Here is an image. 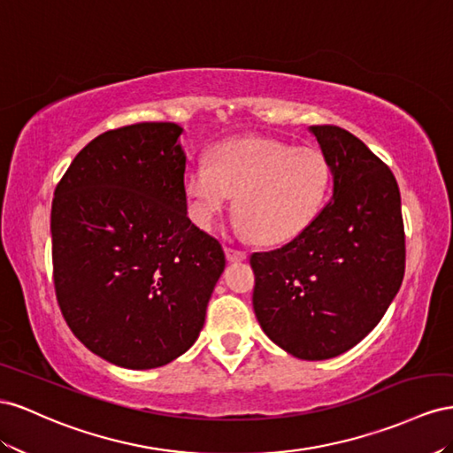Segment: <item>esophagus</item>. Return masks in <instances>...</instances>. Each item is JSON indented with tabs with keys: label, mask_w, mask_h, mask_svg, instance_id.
Listing matches in <instances>:
<instances>
[{
	"label": "esophagus",
	"mask_w": 453,
	"mask_h": 453,
	"mask_svg": "<svg viewBox=\"0 0 453 453\" xmlns=\"http://www.w3.org/2000/svg\"><path fill=\"white\" fill-rule=\"evenodd\" d=\"M226 256H227L229 262H242V260H247V252L239 250V249H234V247H226Z\"/></svg>",
	"instance_id": "obj_1"
}]
</instances>
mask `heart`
I'll list each match as a JSON object with an SVG mask.
<instances>
[{"label":"heart","mask_w":453,"mask_h":453,"mask_svg":"<svg viewBox=\"0 0 453 453\" xmlns=\"http://www.w3.org/2000/svg\"><path fill=\"white\" fill-rule=\"evenodd\" d=\"M330 165L315 148H292L271 138H231L216 144L211 165L184 176L189 216L211 229L231 197L235 226L262 244H280L319 216L330 189Z\"/></svg>","instance_id":"1"}]
</instances>
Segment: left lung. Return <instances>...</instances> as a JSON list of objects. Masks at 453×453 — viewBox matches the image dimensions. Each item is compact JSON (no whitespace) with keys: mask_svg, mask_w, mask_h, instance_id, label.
Returning <instances> with one entry per match:
<instances>
[{"mask_svg":"<svg viewBox=\"0 0 453 453\" xmlns=\"http://www.w3.org/2000/svg\"><path fill=\"white\" fill-rule=\"evenodd\" d=\"M334 178L332 199L298 237L254 252L252 305L267 338L303 360H326L378 326L404 279L398 184L363 140L309 127Z\"/></svg>","mask_w":453,"mask_h":453,"instance_id":"8db88e82","label":"left lung"}]
</instances>
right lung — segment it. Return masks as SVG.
Instances as JSON below:
<instances>
[{"label": "right lung", "mask_w": 453, "mask_h": 453, "mask_svg": "<svg viewBox=\"0 0 453 453\" xmlns=\"http://www.w3.org/2000/svg\"><path fill=\"white\" fill-rule=\"evenodd\" d=\"M184 128L136 123L75 155L50 209L60 311L115 366L169 365L196 343L226 256L188 218Z\"/></svg>", "instance_id": "right-lung-1"}]
</instances>
